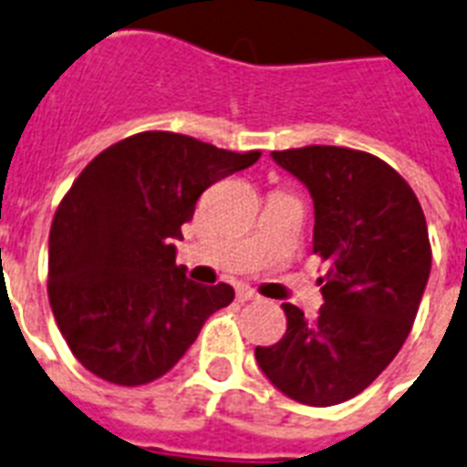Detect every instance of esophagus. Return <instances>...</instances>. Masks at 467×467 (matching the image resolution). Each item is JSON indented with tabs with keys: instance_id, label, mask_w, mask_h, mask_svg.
Here are the masks:
<instances>
[{
	"instance_id": "obj_1",
	"label": "esophagus",
	"mask_w": 467,
	"mask_h": 467,
	"mask_svg": "<svg viewBox=\"0 0 467 467\" xmlns=\"http://www.w3.org/2000/svg\"><path fill=\"white\" fill-rule=\"evenodd\" d=\"M237 299H240V302H252V299H259V295L254 293L249 285H240L237 287Z\"/></svg>"
}]
</instances>
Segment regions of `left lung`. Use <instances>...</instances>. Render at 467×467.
Here are the masks:
<instances>
[{"mask_svg":"<svg viewBox=\"0 0 467 467\" xmlns=\"http://www.w3.org/2000/svg\"><path fill=\"white\" fill-rule=\"evenodd\" d=\"M314 201L324 305L309 321L285 302L287 331L256 362L278 391L326 408L365 391L391 365L430 280L427 221L408 182L374 155L338 146L273 150Z\"/></svg>","mask_w":467,"mask_h":467,"instance_id":"obj_1","label":"left lung"}]
</instances>
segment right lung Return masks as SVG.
Returning <instances> with one entry per match:
<instances>
[{
	"mask_svg": "<svg viewBox=\"0 0 467 467\" xmlns=\"http://www.w3.org/2000/svg\"><path fill=\"white\" fill-rule=\"evenodd\" d=\"M172 131H143L86 165L49 230V306L96 377L141 386L168 374L234 290L174 264L182 225L213 182L259 161Z\"/></svg>",
	"mask_w": 467,
	"mask_h": 467,
	"instance_id": "obj_1",
	"label": "right lung"
}]
</instances>
